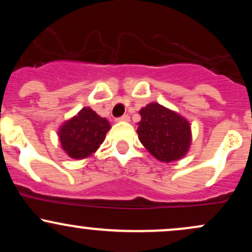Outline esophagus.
Returning a JSON list of instances; mask_svg holds the SVG:
<instances>
[{
    "instance_id": "1",
    "label": "esophagus",
    "mask_w": 252,
    "mask_h": 252,
    "mask_svg": "<svg viewBox=\"0 0 252 252\" xmlns=\"http://www.w3.org/2000/svg\"><path fill=\"white\" fill-rule=\"evenodd\" d=\"M129 120H130V117L128 116V115H123V116L117 118L118 122H129Z\"/></svg>"
}]
</instances>
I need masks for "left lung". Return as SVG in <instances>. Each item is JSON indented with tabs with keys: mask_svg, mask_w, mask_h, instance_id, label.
<instances>
[{
	"mask_svg": "<svg viewBox=\"0 0 252 252\" xmlns=\"http://www.w3.org/2000/svg\"><path fill=\"white\" fill-rule=\"evenodd\" d=\"M137 134L144 148L162 162L180 160L189 152L192 141L186 118L158 103H150L140 110Z\"/></svg>",
	"mask_w": 252,
	"mask_h": 252,
	"instance_id": "8db88e82",
	"label": "left lung"
}]
</instances>
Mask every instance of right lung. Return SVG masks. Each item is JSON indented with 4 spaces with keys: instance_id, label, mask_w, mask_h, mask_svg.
I'll use <instances>...</instances> for the list:
<instances>
[{
    "instance_id": "obj_1",
    "label": "right lung",
    "mask_w": 252,
    "mask_h": 252,
    "mask_svg": "<svg viewBox=\"0 0 252 252\" xmlns=\"http://www.w3.org/2000/svg\"><path fill=\"white\" fill-rule=\"evenodd\" d=\"M111 126L90 108H83L60 126L58 135L62 148L76 160L89 158L99 148Z\"/></svg>"
}]
</instances>
